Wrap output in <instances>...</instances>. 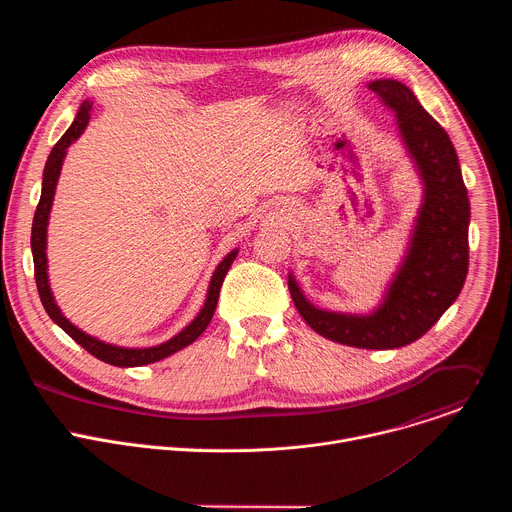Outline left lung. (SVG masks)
Instances as JSON below:
<instances>
[{
    "instance_id": "obj_1",
    "label": "left lung",
    "mask_w": 512,
    "mask_h": 512,
    "mask_svg": "<svg viewBox=\"0 0 512 512\" xmlns=\"http://www.w3.org/2000/svg\"><path fill=\"white\" fill-rule=\"evenodd\" d=\"M369 89L395 113L403 148L423 186L405 255L369 314L316 308L287 275L291 300L320 336L369 350L401 348L421 338L456 302L468 273L470 200L458 154L446 129L399 81L379 79Z\"/></svg>"
}]
</instances>
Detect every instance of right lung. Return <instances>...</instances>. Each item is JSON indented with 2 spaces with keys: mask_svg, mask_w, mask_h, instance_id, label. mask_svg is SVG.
Masks as SVG:
<instances>
[{
  "mask_svg": "<svg viewBox=\"0 0 512 512\" xmlns=\"http://www.w3.org/2000/svg\"><path fill=\"white\" fill-rule=\"evenodd\" d=\"M91 109H93V101L85 99L83 105L79 107V113L72 121V125L66 129V133L58 139V143L52 148L46 166H44V174H42V194H40V202L36 206L34 212V223H32V257H34V275H36V285H38V294L42 300V306L46 310V314L52 318L54 324H58L72 340L77 344H81L85 350H89L93 356H97L99 360L113 364V367H143V364H152L158 362L186 346H190L210 324L216 304H218V294H221V285L225 281L227 271L231 269L233 261L239 255V249H233L221 263L216 265L210 283H208V291H206V300L204 306L200 308V312L196 314V318L182 328L176 336H172L170 340L156 344V346H145V348H129V346H117V344H109L103 342L87 332H83L81 328H77L72 324L56 306V300L52 296L50 289V279H48V257H46V239H48V221H50V210H52V202H54V192H56V184L60 178V170L66 158V150L75 143L83 131L89 125L91 119Z\"/></svg>",
  "mask_w": 512,
  "mask_h": 512,
  "instance_id": "add662e5",
  "label": "right lung"
}]
</instances>
